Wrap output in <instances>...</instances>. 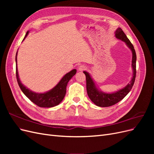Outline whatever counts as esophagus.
<instances>
[{"instance_id": "obj_1", "label": "esophagus", "mask_w": 154, "mask_h": 154, "mask_svg": "<svg viewBox=\"0 0 154 154\" xmlns=\"http://www.w3.org/2000/svg\"><path fill=\"white\" fill-rule=\"evenodd\" d=\"M86 69H87V66H84V65H81V66H80L78 67V70L80 71H84V70H85Z\"/></svg>"}]
</instances>
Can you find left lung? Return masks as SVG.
I'll return each mask as SVG.
<instances>
[{"label":"left lung","instance_id":"1","mask_svg":"<svg viewBox=\"0 0 154 154\" xmlns=\"http://www.w3.org/2000/svg\"><path fill=\"white\" fill-rule=\"evenodd\" d=\"M116 37L118 39L123 40L127 45L128 47L131 49L132 52V66L133 69V77L132 80L125 88H122L118 92L112 93V94H107L103 92L100 91L97 89L94 84V81L89 74L86 71L83 72L86 76V85H87V94L91 100L96 105L101 107H107L112 106L121 100H122L124 97L128 94V93L132 89L134 83L136 80V54L132 44L130 42L129 39L126 36L123 30L118 27L115 32Z\"/></svg>","mask_w":154,"mask_h":154}]
</instances>
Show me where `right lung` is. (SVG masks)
<instances>
[{
    "instance_id": "obj_1",
    "label": "right lung",
    "mask_w": 154,
    "mask_h": 154,
    "mask_svg": "<svg viewBox=\"0 0 154 154\" xmlns=\"http://www.w3.org/2000/svg\"><path fill=\"white\" fill-rule=\"evenodd\" d=\"M29 33L27 31L24 40ZM17 52L16 54V63L17 61ZM76 73V70L73 69L71 71L67 73L62 80L59 82L58 84L56 85L51 91L45 92V93H35L32 92L31 91L27 88L24 85H23L20 82V80L18 77V70H17V64H16V77L18 84L19 85L20 89L23 93L26 96V97L32 102V103L40 107H46V108H50L54 106L58 105L64 98L66 94V87L69 81L71 80L72 77L75 75Z\"/></svg>"
}]
</instances>
